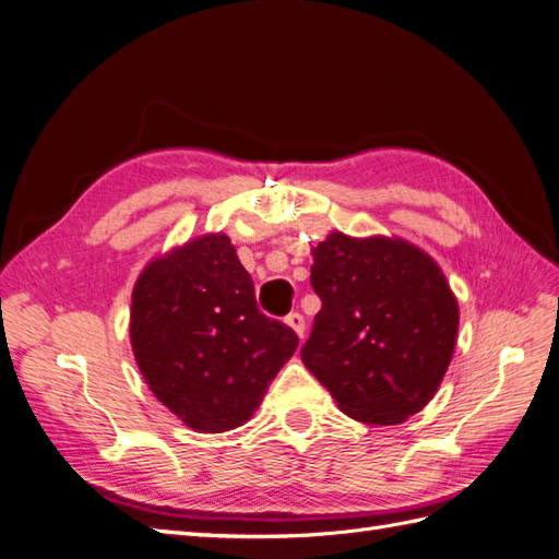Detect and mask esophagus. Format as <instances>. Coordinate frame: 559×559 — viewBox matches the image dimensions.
<instances>
[{
    "mask_svg": "<svg viewBox=\"0 0 559 559\" xmlns=\"http://www.w3.org/2000/svg\"><path fill=\"white\" fill-rule=\"evenodd\" d=\"M284 321L298 333V337L306 335V317H302L300 312H289V314H286Z\"/></svg>",
    "mask_w": 559,
    "mask_h": 559,
    "instance_id": "obj_1",
    "label": "esophagus"
}]
</instances>
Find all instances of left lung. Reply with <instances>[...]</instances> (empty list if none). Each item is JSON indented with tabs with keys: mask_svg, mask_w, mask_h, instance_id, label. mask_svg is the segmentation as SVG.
<instances>
[{
	"mask_svg": "<svg viewBox=\"0 0 559 559\" xmlns=\"http://www.w3.org/2000/svg\"><path fill=\"white\" fill-rule=\"evenodd\" d=\"M321 298L300 359L341 411L366 425H399L436 394L452 359L460 310L425 251L343 233L312 249Z\"/></svg>",
	"mask_w": 559,
	"mask_h": 559,
	"instance_id": "obj_1",
	"label": "left lung"
}]
</instances>
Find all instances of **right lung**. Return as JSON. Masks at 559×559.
Listing matches in <instances>:
<instances>
[{"instance_id":"obj_1","label":"right lung","mask_w":559,"mask_h":559,"mask_svg":"<svg viewBox=\"0 0 559 559\" xmlns=\"http://www.w3.org/2000/svg\"><path fill=\"white\" fill-rule=\"evenodd\" d=\"M130 341L151 392L202 433L249 419L298 347L294 329L259 310L251 275L222 233L144 267Z\"/></svg>"}]
</instances>
